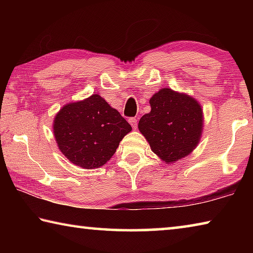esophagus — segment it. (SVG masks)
<instances>
[{
    "label": "esophagus",
    "instance_id": "1",
    "mask_svg": "<svg viewBox=\"0 0 253 253\" xmlns=\"http://www.w3.org/2000/svg\"><path fill=\"white\" fill-rule=\"evenodd\" d=\"M128 122H129V124H130L132 128L137 127V119L136 118H129V119H128Z\"/></svg>",
    "mask_w": 253,
    "mask_h": 253
}]
</instances>
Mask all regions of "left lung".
Here are the masks:
<instances>
[{"instance_id": "8db88e82", "label": "left lung", "mask_w": 253, "mask_h": 253, "mask_svg": "<svg viewBox=\"0 0 253 253\" xmlns=\"http://www.w3.org/2000/svg\"><path fill=\"white\" fill-rule=\"evenodd\" d=\"M151 111L139 119L138 129L152 151L166 164L187 156L200 143L203 110L187 93L162 88L149 99Z\"/></svg>"}]
</instances>
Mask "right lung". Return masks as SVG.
Wrapping results in <instances>:
<instances>
[{
  "label": "right lung",
  "instance_id": "obj_1",
  "mask_svg": "<svg viewBox=\"0 0 253 253\" xmlns=\"http://www.w3.org/2000/svg\"><path fill=\"white\" fill-rule=\"evenodd\" d=\"M131 126L104 98L93 93L62 107L53 121V134L61 153L79 168L105 165Z\"/></svg>",
  "mask_w": 253,
  "mask_h": 253
}]
</instances>
